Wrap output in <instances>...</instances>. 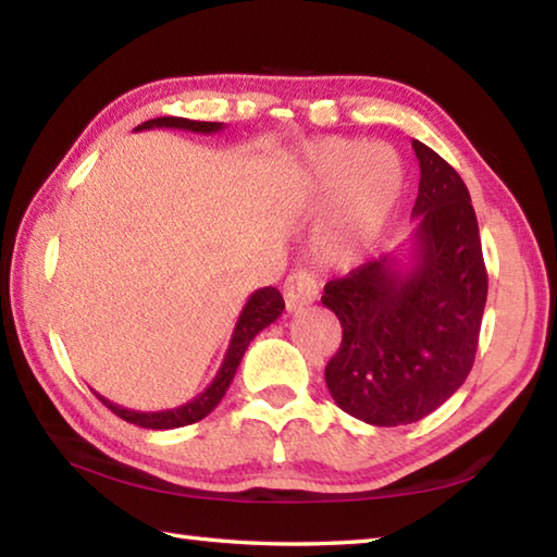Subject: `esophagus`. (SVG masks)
Listing matches in <instances>:
<instances>
[{"mask_svg": "<svg viewBox=\"0 0 557 557\" xmlns=\"http://www.w3.org/2000/svg\"><path fill=\"white\" fill-rule=\"evenodd\" d=\"M282 295H285V307L287 311H301L309 307L313 299L319 297V285L309 272H292L282 285Z\"/></svg>", "mask_w": 557, "mask_h": 557, "instance_id": "esophagus-1", "label": "esophagus"}]
</instances>
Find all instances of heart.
Wrapping results in <instances>:
<instances>
[{
	"label": "heart",
	"mask_w": 557,
	"mask_h": 557,
	"mask_svg": "<svg viewBox=\"0 0 557 557\" xmlns=\"http://www.w3.org/2000/svg\"><path fill=\"white\" fill-rule=\"evenodd\" d=\"M301 187L313 207L329 209L323 252L333 260H358L380 244L397 214L404 165L387 144L323 138L301 158Z\"/></svg>",
	"instance_id": "heart-1"
}]
</instances>
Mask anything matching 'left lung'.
Wrapping results in <instances>:
<instances>
[{
    "label": "left lung",
    "mask_w": 557,
    "mask_h": 557,
    "mask_svg": "<svg viewBox=\"0 0 557 557\" xmlns=\"http://www.w3.org/2000/svg\"><path fill=\"white\" fill-rule=\"evenodd\" d=\"M421 180L407 260L382 256L323 287L343 341L326 366L338 407L370 426L413 423L450 399L470 375L487 270L478 216L460 175L411 140Z\"/></svg>",
    "instance_id": "1"
}]
</instances>
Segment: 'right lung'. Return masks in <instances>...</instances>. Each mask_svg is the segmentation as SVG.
<instances>
[{
	"instance_id": "right-lung-1",
	"label": "right lung",
	"mask_w": 557,
	"mask_h": 557,
	"mask_svg": "<svg viewBox=\"0 0 557 557\" xmlns=\"http://www.w3.org/2000/svg\"><path fill=\"white\" fill-rule=\"evenodd\" d=\"M144 128H180V131H191V134L209 136V134H219V131L224 128V124H219V121H191V119H182V116H160V119H150V121H146V124L136 126V131H144ZM282 309H285V299H282V295L275 287H262V289L252 292L236 321L234 336H231L224 362H221L216 377L211 380V384L205 392L197 394V397L189 399L187 404H182V407L163 409V411H134V409H124V407H119V404L104 399L102 394H97V392L95 394L107 409L116 413V417H121L128 423H134V426H140V429L168 431V429H180V426H189V423H197L205 417H209V413L216 409V404L224 399V394L228 389V384L234 382V375L240 366V360H244V356H246L250 341L256 338L262 329H268L272 321H277Z\"/></svg>"
}]
</instances>
